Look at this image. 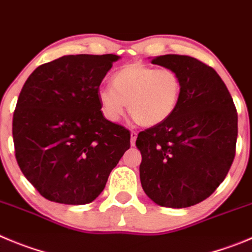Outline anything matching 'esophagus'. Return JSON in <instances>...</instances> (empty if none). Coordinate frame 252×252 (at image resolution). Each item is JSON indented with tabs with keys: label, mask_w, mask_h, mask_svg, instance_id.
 Instances as JSON below:
<instances>
[{
	"label": "esophagus",
	"mask_w": 252,
	"mask_h": 252,
	"mask_svg": "<svg viewBox=\"0 0 252 252\" xmlns=\"http://www.w3.org/2000/svg\"><path fill=\"white\" fill-rule=\"evenodd\" d=\"M137 137H138V133L137 131H134V130H131L130 131V144L133 145H135V140H137Z\"/></svg>",
	"instance_id": "1"
}]
</instances>
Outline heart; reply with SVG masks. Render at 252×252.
<instances>
[{
  "instance_id": "b5f03b06",
  "label": "heart",
  "mask_w": 252,
  "mask_h": 252,
  "mask_svg": "<svg viewBox=\"0 0 252 252\" xmlns=\"http://www.w3.org/2000/svg\"><path fill=\"white\" fill-rule=\"evenodd\" d=\"M113 88L99 89L102 112L107 119L117 122L126 105L133 121L142 126L161 124L175 112L180 95V77L169 68L128 64L113 77Z\"/></svg>"
}]
</instances>
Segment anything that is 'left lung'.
Here are the masks:
<instances>
[{
  "mask_svg": "<svg viewBox=\"0 0 252 252\" xmlns=\"http://www.w3.org/2000/svg\"><path fill=\"white\" fill-rule=\"evenodd\" d=\"M153 64L173 69L182 81L175 112L138 134L140 183L155 204L188 208L224 182L235 158L237 113L215 69L196 58L159 56Z\"/></svg>",
  "mask_w": 252,
  "mask_h": 252,
  "instance_id": "8db88e82",
  "label": "left lung"
}]
</instances>
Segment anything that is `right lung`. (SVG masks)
Here are the masks:
<instances>
[{
	"instance_id": "1",
	"label": "right lung",
	"mask_w": 252,
	"mask_h": 252,
	"mask_svg": "<svg viewBox=\"0 0 252 252\" xmlns=\"http://www.w3.org/2000/svg\"><path fill=\"white\" fill-rule=\"evenodd\" d=\"M115 55L63 56L26 81L13 113L16 160L51 201L84 205L103 191L130 133L103 117L98 92Z\"/></svg>"
}]
</instances>
